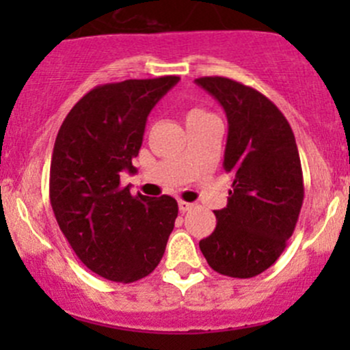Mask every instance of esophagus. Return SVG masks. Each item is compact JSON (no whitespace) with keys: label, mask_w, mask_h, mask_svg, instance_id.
<instances>
[{"label":"esophagus","mask_w":350,"mask_h":350,"mask_svg":"<svg viewBox=\"0 0 350 350\" xmlns=\"http://www.w3.org/2000/svg\"><path fill=\"white\" fill-rule=\"evenodd\" d=\"M191 208H193V203H188V201L179 200V210H181L183 213H185V211H189Z\"/></svg>","instance_id":"esophagus-1"}]
</instances>
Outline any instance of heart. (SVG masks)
<instances>
[{
  "mask_svg": "<svg viewBox=\"0 0 350 350\" xmlns=\"http://www.w3.org/2000/svg\"><path fill=\"white\" fill-rule=\"evenodd\" d=\"M203 115H208V113L204 111V109L191 108V109H188V113H186V122H188V120L198 118V116H203Z\"/></svg>",
  "mask_w": 350,
  "mask_h": 350,
  "instance_id": "obj_1",
  "label": "heart"
}]
</instances>
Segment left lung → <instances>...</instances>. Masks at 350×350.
Returning a JSON list of instances; mask_svg holds the SVG:
<instances>
[{"label": "left lung", "instance_id": "1", "mask_svg": "<svg viewBox=\"0 0 350 350\" xmlns=\"http://www.w3.org/2000/svg\"><path fill=\"white\" fill-rule=\"evenodd\" d=\"M227 113L224 169L232 174L228 203L217 227L200 241L210 267L224 276L254 278L273 266L295 232L305 188L288 120L254 88L220 76L198 77Z\"/></svg>", "mask_w": 350, "mask_h": 350}]
</instances>
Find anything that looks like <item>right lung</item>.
Here are the masks:
<instances>
[{"label": "right lung", "mask_w": 350, "mask_h": 350, "mask_svg": "<svg viewBox=\"0 0 350 350\" xmlns=\"http://www.w3.org/2000/svg\"><path fill=\"white\" fill-rule=\"evenodd\" d=\"M178 76L101 84L84 94L59 129L49 195L55 220L81 262L105 280L133 283L164 256L178 203L132 196L120 172H133L147 116Z\"/></svg>", "instance_id": "right-lung-1"}]
</instances>
